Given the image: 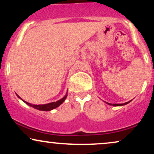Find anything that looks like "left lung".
I'll list each match as a JSON object with an SVG mask.
<instances>
[{
	"label": "left lung",
	"mask_w": 154,
	"mask_h": 154,
	"mask_svg": "<svg viewBox=\"0 0 154 154\" xmlns=\"http://www.w3.org/2000/svg\"><path fill=\"white\" fill-rule=\"evenodd\" d=\"M130 102H131V100H130V101H128V102H126V103H107V104H109V105H110V106H120L126 105V104L129 103Z\"/></svg>",
	"instance_id": "1"
}]
</instances>
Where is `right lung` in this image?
<instances>
[{"label": "right lung", "instance_id": "1", "mask_svg": "<svg viewBox=\"0 0 154 154\" xmlns=\"http://www.w3.org/2000/svg\"><path fill=\"white\" fill-rule=\"evenodd\" d=\"M17 96L20 98V97H19V95H17ZM66 97H67V93L66 94V95L63 97V98H62L61 99H60L59 100H57V101L52 102V103H46V104H43V105H35V104H31L29 103H27V102L24 101V100H22L24 102V103L27 104V105L30 106L35 108V109H38V110L48 111L53 110V109H56V108L59 106L61 105V104L62 103L63 101H64L65 99L66 98Z\"/></svg>", "mask_w": 154, "mask_h": 154}]
</instances>
